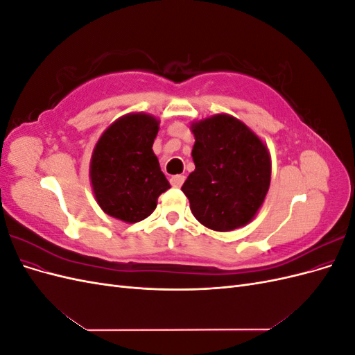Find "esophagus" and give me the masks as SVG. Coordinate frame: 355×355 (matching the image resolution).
<instances>
[{
  "label": "esophagus",
  "instance_id": "1",
  "mask_svg": "<svg viewBox=\"0 0 355 355\" xmlns=\"http://www.w3.org/2000/svg\"><path fill=\"white\" fill-rule=\"evenodd\" d=\"M184 182H185V176H184V175L171 176V179H170V184H171V187H175V188H180V187H182V184H184Z\"/></svg>",
  "mask_w": 355,
  "mask_h": 355
}]
</instances>
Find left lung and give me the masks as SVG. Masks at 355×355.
<instances>
[{
    "label": "left lung",
    "instance_id": "8db88e82",
    "mask_svg": "<svg viewBox=\"0 0 355 355\" xmlns=\"http://www.w3.org/2000/svg\"><path fill=\"white\" fill-rule=\"evenodd\" d=\"M196 170L182 191L196 219L213 231L244 227L261 209L271 182V158L249 127L228 114L191 124Z\"/></svg>",
    "mask_w": 355,
    "mask_h": 355
}]
</instances>
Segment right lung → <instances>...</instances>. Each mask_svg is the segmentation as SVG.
I'll return each mask as SVG.
<instances>
[{"label": "right lung", "instance_id": "right-lung-1", "mask_svg": "<svg viewBox=\"0 0 355 355\" xmlns=\"http://www.w3.org/2000/svg\"><path fill=\"white\" fill-rule=\"evenodd\" d=\"M158 124L149 114H127L106 128L93 149L90 180L94 197L115 219L144 220L170 188L153 151Z\"/></svg>", "mask_w": 355, "mask_h": 355}]
</instances>
